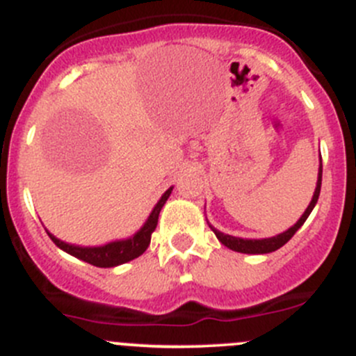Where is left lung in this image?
Returning a JSON list of instances; mask_svg holds the SVG:
<instances>
[{"instance_id": "8db88e82", "label": "left lung", "mask_w": 356, "mask_h": 356, "mask_svg": "<svg viewBox=\"0 0 356 356\" xmlns=\"http://www.w3.org/2000/svg\"><path fill=\"white\" fill-rule=\"evenodd\" d=\"M320 188H322V158H320V167H318V179H316V188L315 193H313V198L309 202L308 209L305 210L301 217H299L298 222L294 226L289 227L287 231L284 233L277 234V236H271V238H261V240H252V238H238V236H231V234H224L222 231L216 229L212 224H209L210 229L216 233L217 240L224 245V247L231 248L234 252H241V254H270V252L278 250L280 247H284L289 240L296 234V231L306 222L308 216L312 213V210L315 209L316 202H318V196H320Z\"/></svg>"}]
</instances>
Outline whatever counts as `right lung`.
I'll use <instances>...</instances> for the list:
<instances>
[{
  "label": "right lung",
  "mask_w": 356,
  "mask_h": 356,
  "mask_svg": "<svg viewBox=\"0 0 356 356\" xmlns=\"http://www.w3.org/2000/svg\"><path fill=\"white\" fill-rule=\"evenodd\" d=\"M172 189H174V186L168 188L167 191L161 195V198L158 200L154 209L151 210L149 217H147L146 222L143 224V227H140L137 233H134L132 236L125 238V240L109 241V243L99 245V247H79V245L65 243V241L58 240V238L54 236L50 231H47V233L48 236L51 238V241H54L60 250L67 252V254L74 255L76 259H81V261L88 262V264L92 266H97V268H115V266L125 264V262L143 255L144 252H146V248L149 247L151 234L156 229L160 210L163 209L165 202H167L168 196H170Z\"/></svg>",
  "instance_id": "obj_1"
}]
</instances>
